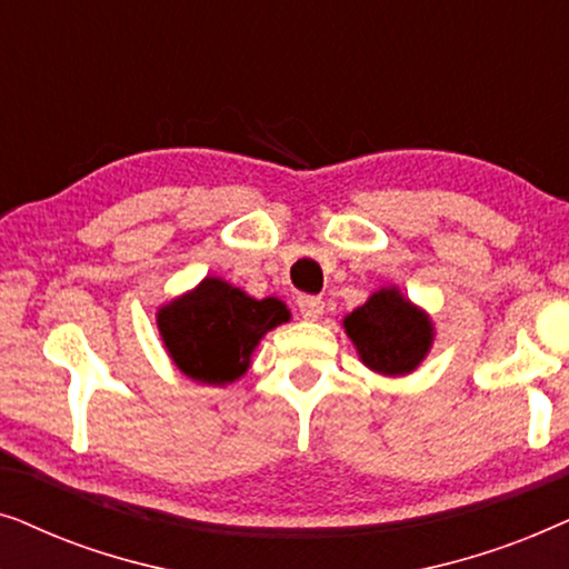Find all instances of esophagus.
I'll use <instances>...</instances> for the list:
<instances>
[{
  "label": "esophagus",
  "mask_w": 569,
  "mask_h": 569,
  "mask_svg": "<svg viewBox=\"0 0 569 569\" xmlns=\"http://www.w3.org/2000/svg\"><path fill=\"white\" fill-rule=\"evenodd\" d=\"M298 308L306 321H318L323 316V300L316 298V295H300Z\"/></svg>",
  "instance_id": "1"
}]
</instances>
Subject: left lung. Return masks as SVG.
Returning a JSON list of instances; mask_svg holds the SVG:
<instances>
[{
	"label": "left lung",
	"mask_w": 569,
	"mask_h": 569,
	"mask_svg": "<svg viewBox=\"0 0 569 569\" xmlns=\"http://www.w3.org/2000/svg\"><path fill=\"white\" fill-rule=\"evenodd\" d=\"M345 331L365 368L399 378L415 372L435 341V323L399 287H380L345 316Z\"/></svg>",
	"instance_id": "left-lung-1"
}]
</instances>
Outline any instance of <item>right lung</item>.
Instances as JSON below:
<instances>
[{
  "mask_svg": "<svg viewBox=\"0 0 569 569\" xmlns=\"http://www.w3.org/2000/svg\"><path fill=\"white\" fill-rule=\"evenodd\" d=\"M166 352L186 378L204 386L236 383L267 331L290 321L279 298L256 300L222 277H204L154 313Z\"/></svg>",
  "mask_w": 569,
  "mask_h": 569,
  "instance_id": "1",
  "label": "right lung"
}]
</instances>
